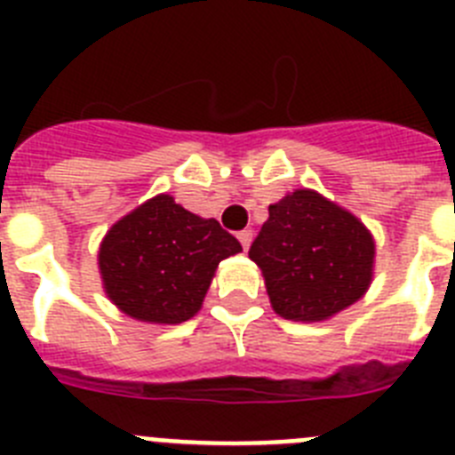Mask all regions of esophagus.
Wrapping results in <instances>:
<instances>
[{
    "mask_svg": "<svg viewBox=\"0 0 455 455\" xmlns=\"http://www.w3.org/2000/svg\"><path fill=\"white\" fill-rule=\"evenodd\" d=\"M236 236H239L243 251H248V246H251V241H252V230H241Z\"/></svg>",
    "mask_w": 455,
    "mask_h": 455,
    "instance_id": "esophagus-1",
    "label": "esophagus"
}]
</instances>
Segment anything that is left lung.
Returning a JSON list of instances; mask_svg holds the SVG:
<instances>
[{
    "label": "left lung",
    "mask_w": 455,
    "mask_h": 455,
    "mask_svg": "<svg viewBox=\"0 0 455 455\" xmlns=\"http://www.w3.org/2000/svg\"><path fill=\"white\" fill-rule=\"evenodd\" d=\"M248 257L262 268L275 315L312 323L363 299L376 243L351 212L312 188H296L268 207Z\"/></svg>",
    "instance_id": "8db88e82"
}]
</instances>
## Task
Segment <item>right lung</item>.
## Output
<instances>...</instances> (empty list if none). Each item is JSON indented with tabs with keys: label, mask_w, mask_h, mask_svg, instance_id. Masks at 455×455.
Masks as SVG:
<instances>
[{
	"label": "right lung",
	"mask_w": 455,
	"mask_h": 455,
	"mask_svg": "<svg viewBox=\"0 0 455 455\" xmlns=\"http://www.w3.org/2000/svg\"><path fill=\"white\" fill-rule=\"evenodd\" d=\"M236 252L241 243L219 220L200 219L162 193L107 232L98 264L120 312L148 323H182L203 307L220 259Z\"/></svg>",
	"instance_id": "obj_1"
}]
</instances>
